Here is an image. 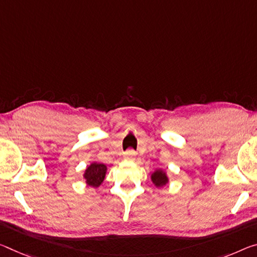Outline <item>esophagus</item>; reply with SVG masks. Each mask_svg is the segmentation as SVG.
Listing matches in <instances>:
<instances>
[{
	"instance_id": "34e87169",
	"label": "esophagus",
	"mask_w": 257,
	"mask_h": 257,
	"mask_svg": "<svg viewBox=\"0 0 257 257\" xmlns=\"http://www.w3.org/2000/svg\"><path fill=\"white\" fill-rule=\"evenodd\" d=\"M136 159V153L133 150H129L124 153V160L127 161H134Z\"/></svg>"
}]
</instances>
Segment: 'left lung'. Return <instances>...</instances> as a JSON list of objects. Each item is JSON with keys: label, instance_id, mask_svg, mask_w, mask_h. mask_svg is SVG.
Segmentation results:
<instances>
[{"label": "left lung", "instance_id": "obj_1", "mask_svg": "<svg viewBox=\"0 0 257 257\" xmlns=\"http://www.w3.org/2000/svg\"><path fill=\"white\" fill-rule=\"evenodd\" d=\"M151 181L154 184V186L158 187V189H161V187L166 186L169 183V177L167 175V172L161 168H158L154 170V172L151 174Z\"/></svg>", "mask_w": 257, "mask_h": 257}]
</instances>
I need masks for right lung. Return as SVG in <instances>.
Returning a JSON list of instances; mask_svg holds the SVG:
<instances>
[{
    "label": "right lung",
    "instance_id": "add662e5",
    "mask_svg": "<svg viewBox=\"0 0 257 257\" xmlns=\"http://www.w3.org/2000/svg\"><path fill=\"white\" fill-rule=\"evenodd\" d=\"M107 173V167L104 164L99 162H91L83 172V180L84 183L89 187L98 189L103 184Z\"/></svg>",
    "mask_w": 257,
    "mask_h": 257
}]
</instances>
